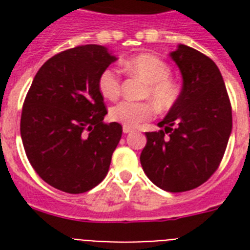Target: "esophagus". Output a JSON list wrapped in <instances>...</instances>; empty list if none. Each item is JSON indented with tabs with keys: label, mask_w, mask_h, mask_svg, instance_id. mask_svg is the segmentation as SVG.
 Listing matches in <instances>:
<instances>
[{
	"label": "esophagus",
	"mask_w": 250,
	"mask_h": 250,
	"mask_svg": "<svg viewBox=\"0 0 250 250\" xmlns=\"http://www.w3.org/2000/svg\"><path fill=\"white\" fill-rule=\"evenodd\" d=\"M123 132L125 133L132 132V128H131V127H127V125H123Z\"/></svg>",
	"instance_id": "obj_1"
}]
</instances>
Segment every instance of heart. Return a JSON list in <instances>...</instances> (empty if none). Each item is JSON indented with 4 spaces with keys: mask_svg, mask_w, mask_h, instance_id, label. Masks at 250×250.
<instances>
[{
    "mask_svg": "<svg viewBox=\"0 0 250 250\" xmlns=\"http://www.w3.org/2000/svg\"><path fill=\"white\" fill-rule=\"evenodd\" d=\"M123 70L127 74L139 76L146 83L144 97H149L160 110H168L179 97L178 84L170 79L168 64L157 56L143 53L125 60ZM100 93L107 100H117L121 94V78L113 68H106L98 76ZM152 102L121 101L110 109V119L127 127H136L154 114Z\"/></svg>",
    "mask_w": 250,
    "mask_h": 250,
    "instance_id": "b5f03b06",
    "label": "heart"
}]
</instances>
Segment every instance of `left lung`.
<instances>
[{
  "mask_svg": "<svg viewBox=\"0 0 250 250\" xmlns=\"http://www.w3.org/2000/svg\"><path fill=\"white\" fill-rule=\"evenodd\" d=\"M182 72L178 100L146 132L140 162L157 187L167 192L197 188L217 171L232 131V110L217 64L196 49L178 45L170 53Z\"/></svg>",
  "mask_w": 250,
  "mask_h": 250,
  "instance_id": "1",
  "label": "left lung"
}]
</instances>
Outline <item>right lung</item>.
<instances>
[{"label": "right lung", "instance_id": "1", "mask_svg": "<svg viewBox=\"0 0 250 250\" xmlns=\"http://www.w3.org/2000/svg\"><path fill=\"white\" fill-rule=\"evenodd\" d=\"M117 61L101 45H82L48 60L25 96L21 136L39 176L67 193H84L105 179L122 137L107 110L98 76Z\"/></svg>", "mask_w": 250, "mask_h": 250}]
</instances>
